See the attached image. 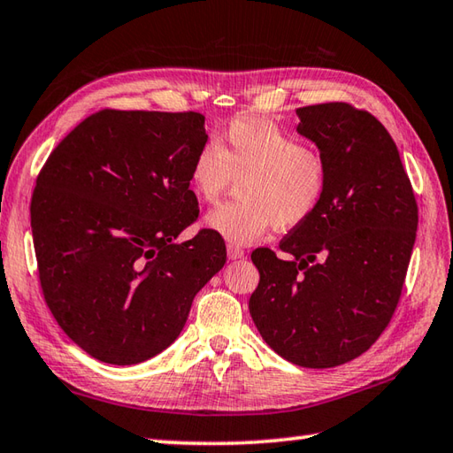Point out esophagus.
Returning a JSON list of instances; mask_svg holds the SVG:
<instances>
[{
	"mask_svg": "<svg viewBox=\"0 0 453 453\" xmlns=\"http://www.w3.org/2000/svg\"><path fill=\"white\" fill-rule=\"evenodd\" d=\"M227 257L232 261H239V259H243V257H245V251L242 250V247H237L234 243H227Z\"/></svg>",
	"mask_w": 453,
	"mask_h": 453,
	"instance_id": "esophagus-1",
	"label": "esophagus"
}]
</instances>
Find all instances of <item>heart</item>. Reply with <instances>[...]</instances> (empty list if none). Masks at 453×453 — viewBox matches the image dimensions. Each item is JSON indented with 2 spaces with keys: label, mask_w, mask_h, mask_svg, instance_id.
I'll return each mask as SVG.
<instances>
[{
  "label": "heart",
  "mask_w": 453,
  "mask_h": 453,
  "mask_svg": "<svg viewBox=\"0 0 453 453\" xmlns=\"http://www.w3.org/2000/svg\"><path fill=\"white\" fill-rule=\"evenodd\" d=\"M237 180L239 198L206 216V226L229 243H253L269 232L306 224L322 206L330 182L318 150L265 118H237L194 157L190 182L198 198L214 203Z\"/></svg>",
  "instance_id": "1"
}]
</instances>
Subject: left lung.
<instances>
[{
    "mask_svg": "<svg viewBox=\"0 0 453 453\" xmlns=\"http://www.w3.org/2000/svg\"><path fill=\"white\" fill-rule=\"evenodd\" d=\"M296 115L330 182L316 214L280 242L287 259L267 247L251 253L259 285L250 312L280 357L326 369L365 353L391 322L418 206L393 137L369 111L330 102Z\"/></svg>",
    "mask_w": 453,
    "mask_h": 453,
    "instance_id": "8db88e82",
    "label": "left lung"
}]
</instances>
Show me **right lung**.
<instances>
[{"label": "right lung", "mask_w": 453, "mask_h": 453, "mask_svg": "<svg viewBox=\"0 0 453 453\" xmlns=\"http://www.w3.org/2000/svg\"><path fill=\"white\" fill-rule=\"evenodd\" d=\"M206 141L196 111L102 110L39 173L31 229L42 295L92 357L135 365L166 349L226 265L211 229L176 242L198 218L190 168Z\"/></svg>", "instance_id": "obj_1"}]
</instances>
